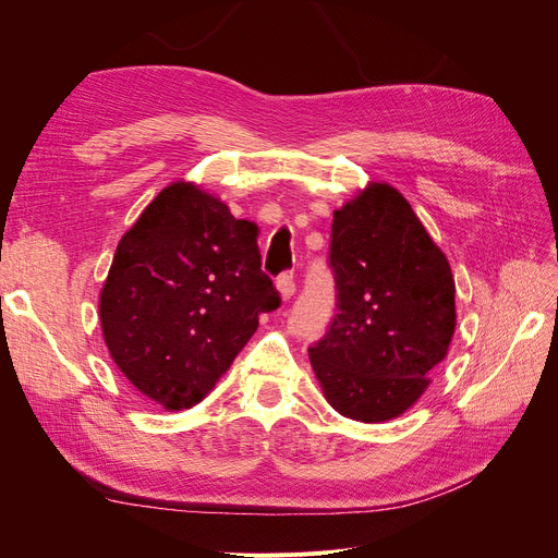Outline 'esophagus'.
<instances>
[{"label": "esophagus", "instance_id": "1", "mask_svg": "<svg viewBox=\"0 0 558 558\" xmlns=\"http://www.w3.org/2000/svg\"><path fill=\"white\" fill-rule=\"evenodd\" d=\"M277 291L281 295V300H291L295 295V281L293 275H281L277 279Z\"/></svg>", "mask_w": 558, "mask_h": 558}]
</instances>
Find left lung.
<instances>
[{"label":"left lung","instance_id":"8db88e82","mask_svg":"<svg viewBox=\"0 0 558 558\" xmlns=\"http://www.w3.org/2000/svg\"><path fill=\"white\" fill-rule=\"evenodd\" d=\"M337 316L310 363L335 412L384 424L408 412L447 359L453 275L412 205L386 181L332 211Z\"/></svg>","mask_w":558,"mask_h":558}]
</instances>
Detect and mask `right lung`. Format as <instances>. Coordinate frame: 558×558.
<instances>
[{
	"mask_svg": "<svg viewBox=\"0 0 558 558\" xmlns=\"http://www.w3.org/2000/svg\"><path fill=\"white\" fill-rule=\"evenodd\" d=\"M258 232L195 181H172L118 242L99 326L118 369L167 412L205 400L279 307Z\"/></svg>",
	"mask_w": 558,
	"mask_h": 558,
	"instance_id": "right-lung-1",
	"label": "right lung"
}]
</instances>
